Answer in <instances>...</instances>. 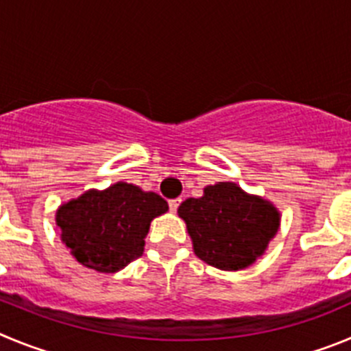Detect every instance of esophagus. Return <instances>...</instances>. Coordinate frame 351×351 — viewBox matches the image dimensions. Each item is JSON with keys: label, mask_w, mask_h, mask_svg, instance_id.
<instances>
[{"label": "esophagus", "mask_w": 351, "mask_h": 351, "mask_svg": "<svg viewBox=\"0 0 351 351\" xmlns=\"http://www.w3.org/2000/svg\"><path fill=\"white\" fill-rule=\"evenodd\" d=\"M180 203H182V199H169V210L176 211L178 210Z\"/></svg>", "instance_id": "34e87169"}]
</instances>
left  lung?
<instances>
[{
	"mask_svg": "<svg viewBox=\"0 0 351 351\" xmlns=\"http://www.w3.org/2000/svg\"><path fill=\"white\" fill-rule=\"evenodd\" d=\"M178 215L187 223L194 254L223 271L252 266L280 227V211L232 182L208 185L201 197L185 199Z\"/></svg>",
	"mask_w": 351,
	"mask_h": 351,
	"instance_id": "8db88e82",
	"label": "left lung"
}]
</instances>
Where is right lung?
Returning <instances> with one entry per match:
<instances>
[{"mask_svg": "<svg viewBox=\"0 0 351 351\" xmlns=\"http://www.w3.org/2000/svg\"><path fill=\"white\" fill-rule=\"evenodd\" d=\"M166 211L168 203L159 194L119 182L61 204L56 223L82 266L117 273L143 254L150 222Z\"/></svg>", "mask_w": 351, "mask_h": 351, "instance_id": "add662e5", "label": "right lung"}]
</instances>
